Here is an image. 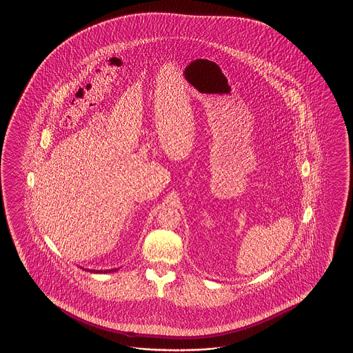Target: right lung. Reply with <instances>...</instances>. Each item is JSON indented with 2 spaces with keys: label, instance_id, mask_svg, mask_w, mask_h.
<instances>
[{
  "label": "right lung",
  "instance_id": "add662e5",
  "mask_svg": "<svg viewBox=\"0 0 353 353\" xmlns=\"http://www.w3.org/2000/svg\"><path fill=\"white\" fill-rule=\"evenodd\" d=\"M85 270L90 271V272H94V274H107V272L117 271L119 269H111V270H88V269H85Z\"/></svg>",
  "mask_w": 353,
  "mask_h": 353
}]
</instances>
